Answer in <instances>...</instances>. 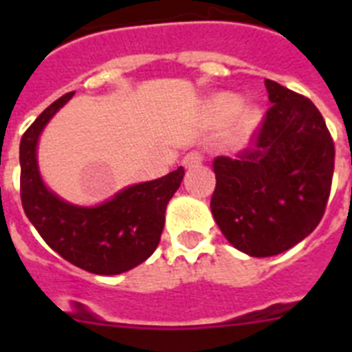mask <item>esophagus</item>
<instances>
[{"instance_id": "1", "label": "esophagus", "mask_w": 352, "mask_h": 352, "mask_svg": "<svg viewBox=\"0 0 352 352\" xmlns=\"http://www.w3.org/2000/svg\"><path fill=\"white\" fill-rule=\"evenodd\" d=\"M201 162H203V155H201V151H197V149H192V151H188V153L183 157V166L185 167L199 166Z\"/></svg>"}]
</instances>
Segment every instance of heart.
Returning a JSON list of instances; mask_svg holds the SVG:
<instances>
[{
  "mask_svg": "<svg viewBox=\"0 0 352 352\" xmlns=\"http://www.w3.org/2000/svg\"><path fill=\"white\" fill-rule=\"evenodd\" d=\"M241 105H243L241 98H238V96L234 95H226L220 96V98H217V100L213 102V105H211V113H213L214 120L223 123V121H229L231 118H234L236 114L239 113ZM257 121H259V114H257L256 109H245L243 113L238 116L234 130H232V141H243L248 133L254 130V126L257 125Z\"/></svg>",
  "mask_w": 352,
  "mask_h": 352,
  "instance_id": "b5f03b06",
  "label": "heart"
}]
</instances>
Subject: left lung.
<instances>
[{
  "label": "left lung",
  "mask_w": 352,
  "mask_h": 352,
  "mask_svg": "<svg viewBox=\"0 0 352 352\" xmlns=\"http://www.w3.org/2000/svg\"><path fill=\"white\" fill-rule=\"evenodd\" d=\"M272 107L250 146L217 157L211 213L226 239L252 257L289 250L321 222L335 146L316 105L266 79Z\"/></svg>",
  "instance_id": "8db88e82"
}]
</instances>
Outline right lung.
Listing matches in <instances>:
<instances>
[{
	"instance_id": "obj_1",
	"label": "right lung",
	"mask_w": 352,
	"mask_h": 352,
	"mask_svg": "<svg viewBox=\"0 0 352 352\" xmlns=\"http://www.w3.org/2000/svg\"><path fill=\"white\" fill-rule=\"evenodd\" d=\"M72 96L74 91L52 102L21 139V201L43 241L63 259L95 275H120L144 263L158 247L167 203L185 170L178 167L153 182L126 186L98 206L67 203L43 183L36 146L42 130Z\"/></svg>"
}]
</instances>
